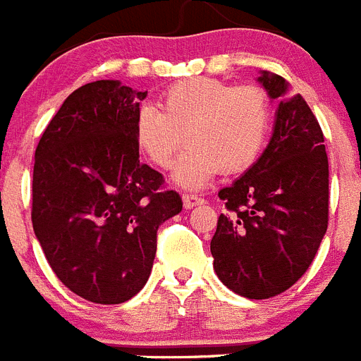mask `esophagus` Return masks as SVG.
<instances>
[{"mask_svg": "<svg viewBox=\"0 0 361 361\" xmlns=\"http://www.w3.org/2000/svg\"><path fill=\"white\" fill-rule=\"evenodd\" d=\"M202 203H205V202H203L200 196H196V194H183V207H185V209H192V207L202 205Z\"/></svg>", "mask_w": 361, "mask_h": 361, "instance_id": "1", "label": "esophagus"}]
</instances>
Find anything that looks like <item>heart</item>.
Returning a JSON list of instances; mask_svg holds the SVG:
<instances>
[{"label": "heart", "mask_w": 361, "mask_h": 361, "mask_svg": "<svg viewBox=\"0 0 361 361\" xmlns=\"http://www.w3.org/2000/svg\"><path fill=\"white\" fill-rule=\"evenodd\" d=\"M271 106L262 89L233 87L212 78H192L169 87L159 111L142 105L136 112L137 149L158 169H169L185 142L172 180L185 189H202L221 169L245 171L267 140Z\"/></svg>", "instance_id": "b5f03b06"}]
</instances>
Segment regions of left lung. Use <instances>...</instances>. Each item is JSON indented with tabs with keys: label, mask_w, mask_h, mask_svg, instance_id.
Returning a JSON list of instances; mask_svg holds the SVG:
<instances>
[{
	"label": "left lung",
	"mask_w": 361,
	"mask_h": 361,
	"mask_svg": "<svg viewBox=\"0 0 361 361\" xmlns=\"http://www.w3.org/2000/svg\"><path fill=\"white\" fill-rule=\"evenodd\" d=\"M259 85L278 103L267 149L218 192L228 214L211 240L214 271L233 293L267 300L309 269L329 224V159L311 106L278 74Z\"/></svg>",
	"instance_id": "8db88e82"
}]
</instances>
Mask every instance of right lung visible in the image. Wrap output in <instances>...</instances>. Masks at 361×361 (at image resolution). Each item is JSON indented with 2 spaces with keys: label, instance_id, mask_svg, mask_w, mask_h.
Here are the masks:
<instances>
[{
  "label": "right lung",
  "instance_id": "add662e5",
  "mask_svg": "<svg viewBox=\"0 0 361 361\" xmlns=\"http://www.w3.org/2000/svg\"><path fill=\"white\" fill-rule=\"evenodd\" d=\"M145 98L118 80L80 87L34 156L32 227L47 262L72 293L103 305L143 289L159 225L183 207L161 174L140 163L134 121Z\"/></svg>",
  "mask_w": 361,
  "mask_h": 361
}]
</instances>
